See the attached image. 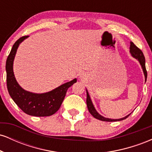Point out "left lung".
I'll return each instance as SVG.
<instances>
[{
  "mask_svg": "<svg viewBox=\"0 0 152 152\" xmlns=\"http://www.w3.org/2000/svg\"><path fill=\"white\" fill-rule=\"evenodd\" d=\"M130 52L131 53H132V55L133 56V57L138 59V61H139V63H140L141 66H142L143 69V71H144V76H145V79L146 80V78H147V71H146V66H145V57H144V53H143L142 50L139 49V48H138V47L136 46L133 42H131ZM86 94H87L86 104H87V107H88V111H89L90 114H91L94 118H97V119L101 120V121H121V120L125 119V118H126L130 115L129 114L128 116H125V117L122 118H119V119H111V118L103 117L102 116H101V115L99 114L96 111L95 108H94L93 104H92L91 101L89 94H88L87 91H86Z\"/></svg>",
  "mask_w": 152,
  "mask_h": 152,
  "instance_id": "1",
  "label": "left lung"
}]
</instances>
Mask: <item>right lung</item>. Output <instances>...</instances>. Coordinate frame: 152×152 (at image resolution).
<instances>
[{"label": "right lung", "mask_w": 152, "mask_h": 152, "mask_svg": "<svg viewBox=\"0 0 152 152\" xmlns=\"http://www.w3.org/2000/svg\"><path fill=\"white\" fill-rule=\"evenodd\" d=\"M28 37V36H24L17 40L7 58L6 69L8 93L15 104L26 114L34 116H51L61 107L68 88L76 83V79L75 78L45 94H34L23 89L15 78L13 64L19 44Z\"/></svg>", "instance_id": "add662e5"}]
</instances>
